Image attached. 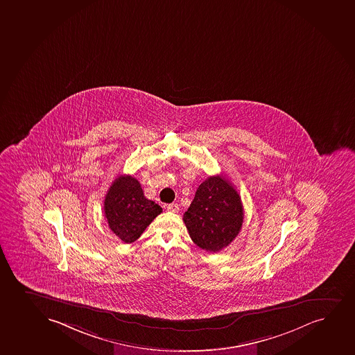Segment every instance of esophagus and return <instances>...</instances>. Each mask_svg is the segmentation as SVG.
I'll return each instance as SVG.
<instances>
[{"instance_id":"obj_1","label":"esophagus","mask_w":355,"mask_h":355,"mask_svg":"<svg viewBox=\"0 0 355 355\" xmlns=\"http://www.w3.org/2000/svg\"><path fill=\"white\" fill-rule=\"evenodd\" d=\"M166 209L168 211H171V213H178L180 211V205L172 203V205H167Z\"/></svg>"}]
</instances>
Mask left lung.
<instances>
[{
  "label": "left lung",
  "mask_w": 355,
  "mask_h": 355,
  "mask_svg": "<svg viewBox=\"0 0 355 355\" xmlns=\"http://www.w3.org/2000/svg\"><path fill=\"white\" fill-rule=\"evenodd\" d=\"M183 221L197 246L210 253L220 252L241 230V197L222 175L209 177L197 189Z\"/></svg>",
  "instance_id": "8db88e82"
}]
</instances>
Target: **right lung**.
Wrapping results in <instances>:
<instances>
[{"label":"right lung","instance_id":"right-lung-1","mask_svg":"<svg viewBox=\"0 0 355 355\" xmlns=\"http://www.w3.org/2000/svg\"><path fill=\"white\" fill-rule=\"evenodd\" d=\"M103 208L109 228L125 243L138 240L147 225L163 211L160 205L147 200L138 180L125 175L114 180Z\"/></svg>","mask_w":355,"mask_h":355}]
</instances>
